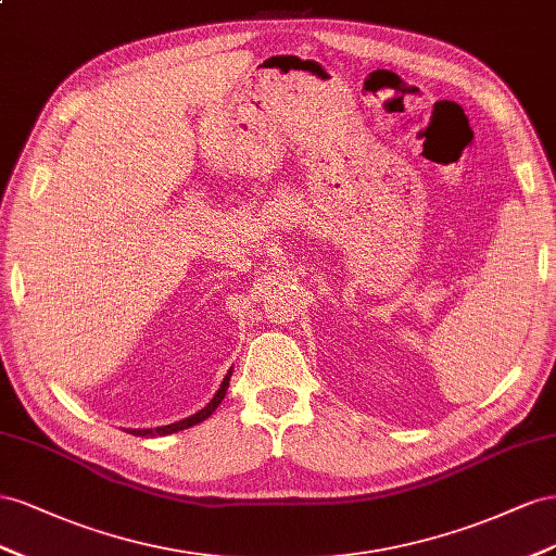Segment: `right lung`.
Instances as JSON below:
<instances>
[{"mask_svg":"<svg viewBox=\"0 0 556 556\" xmlns=\"http://www.w3.org/2000/svg\"><path fill=\"white\" fill-rule=\"evenodd\" d=\"M230 377H232V368H230L228 375L224 377V382H220L218 391L214 393V399H212L207 405H204L200 412H195V415H190V417H186V419H181V421L167 424V426H155V428H123V431L130 433V435H137V438H161V435H172V433H177V431H184V428H190V426H195V424H200V421H204V419H210V417L214 415V409L220 405V401L226 399V391H228V387H230Z\"/></svg>","mask_w":556,"mask_h":556,"instance_id":"right-lung-1","label":"right lung"}]
</instances>
